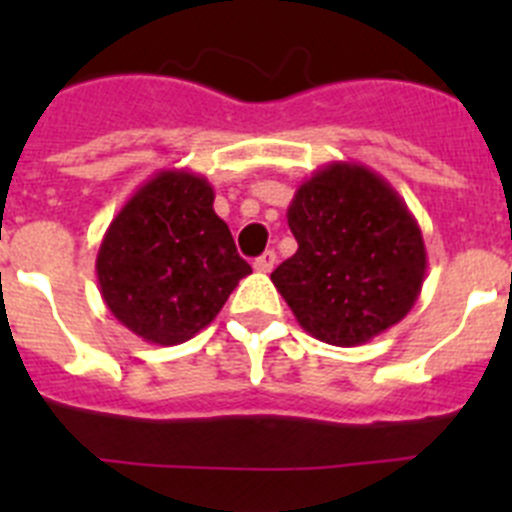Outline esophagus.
Listing matches in <instances>:
<instances>
[{
  "label": "esophagus",
  "mask_w": 512,
  "mask_h": 512,
  "mask_svg": "<svg viewBox=\"0 0 512 512\" xmlns=\"http://www.w3.org/2000/svg\"><path fill=\"white\" fill-rule=\"evenodd\" d=\"M274 264H277V253H274V251H264L259 256V259L253 261V269L261 271V274H269V271L274 269Z\"/></svg>",
  "instance_id": "34e87169"
}]
</instances>
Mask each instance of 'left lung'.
Masks as SVG:
<instances>
[{
	"mask_svg": "<svg viewBox=\"0 0 512 512\" xmlns=\"http://www.w3.org/2000/svg\"><path fill=\"white\" fill-rule=\"evenodd\" d=\"M287 223L297 251L271 282L312 338L361 346L413 310L428 269L423 233L377 171L320 166L297 187Z\"/></svg>",
	"mask_w": 512,
	"mask_h": 512,
	"instance_id": "8db88e82",
	"label": "left lung"
}]
</instances>
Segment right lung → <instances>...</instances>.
I'll return each instance as SVG.
<instances>
[{"instance_id":"obj_1","label":"right lung","mask_w":512,"mask_h":512,"mask_svg":"<svg viewBox=\"0 0 512 512\" xmlns=\"http://www.w3.org/2000/svg\"><path fill=\"white\" fill-rule=\"evenodd\" d=\"M212 202L205 176L164 169L135 189L104 233L99 292L117 323L143 341L194 338L251 274Z\"/></svg>"}]
</instances>
